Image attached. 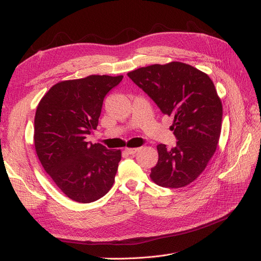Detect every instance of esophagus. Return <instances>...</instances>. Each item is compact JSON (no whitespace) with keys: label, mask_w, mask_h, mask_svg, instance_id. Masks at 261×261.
Wrapping results in <instances>:
<instances>
[{"label":"esophagus","mask_w":261,"mask_h":261,"mask_svg":"<svg viewBox=\"0 0 261 261\" xmlns=\"http://www.w3.org/2000/svg\"><path fill=\"white\" fill-rule=\"evenodd\" d=\"M139 149H140V148H126L125 150H126V151H127L129 154H135L136 152L139 151Z\"/></svg>","instance_id":"obj_1"}]
</instances>
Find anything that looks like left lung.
<instances>
[{
  "label": "left lung",
  "instance_id": "left-lung-1",
  "mask_svg": "<svg viewBox=\"0 0 261 261\" xmlns=\"http://www.w3.org/2000/svg\"><path fill=\"white\" fill-rule=\"evenodd\" d=\"M159 107L174 117L172 149L156 146L159 160L150 177L156 185L180 188L191 184L215 154L221 134L222 103L210 77L181 62L154 64L127 73Z\"/></svg>",
  "mask_w": 261,
  "mask_h": 261
}]
</instances>
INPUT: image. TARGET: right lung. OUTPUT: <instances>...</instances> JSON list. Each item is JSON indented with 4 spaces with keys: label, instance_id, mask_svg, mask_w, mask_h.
I'll return each instance as SVG.
<instances>
[{
    "label": "right lung",
    "instance_id": "1",
    "mask_svg": "<svg viewBox=\"0 0 261 261\" xmlns=\"http://www.w3.org/2000/svg\"><path fill=\"white\" fill-rule=\"evenodd\" d=\"M122 80V75H90L60 82L37 107V155L55 185L74 201H96L113 186L121 150L86 138L97 128L107 93Z\"/></svg>",
    "mask_w": 261,
    "mask_h": 261
}]
</instances>
